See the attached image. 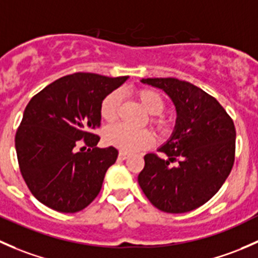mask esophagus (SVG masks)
Wrapping results in <instances>:
<instances>
[{"instance_id": "esophagus-1", "label": "esophagus", "mask_w": 258, "mask_h": 258, "mask_svg": "<svg viewBox=\"0 0 258 258\" xmlns=\"http://www.w3.org/2000/svg\"><path fill=\"white\" fill-rule=\"evenodd\" d=\"M118 158L120 159V160H125V159L129 158V155H128V154H126V153H124V151H119Z\"/></svg>"}]
</instances>
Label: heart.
Returning a JSON list of instances; mask_svg holds the SVG:
<instances>
[{"label":"heart","instance_id":"b5f03b06","mask_svg":"<svg viewBox=\"0 0 258 258\" xmlns=\"http://www.w3.org/2000/svg\"><path fill=\"white\" fill-rule=\"evenodd\" d=\"M137 98L139 99L140 104L144 109L151 115H158L164 110V99L158 92L151 89H139L137 92ZM121 94L120 92L115 90L108 95L100 103V116L103 120L111 123L118 116L119 107H120ZM151 124L160 132H164L168 128L169 123L165 118L161 116H154L151 118ZM104 142L110 147H114L124 153H137L144 149H148L153 144V134L148 130H133L125 125H114L105 130Z\"/></svg>","mask_w":258,"mask_h":258}]
</instances>
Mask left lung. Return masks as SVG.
<instances>
[{
  "label": "left lung",
  "mask_w": 258,
  "mask_h": 258,
  "mask_svg": "<svg viewBox=\"0 0 258 258\" xmlns=\"http://www.w3.org/2000/svg\"><path fill=\"white\" fill-rule=\"evenodd\" d=\"M142 83L168 94L176 123L168 142L144 156L138 176L143 192L156 209L182 214L200 208L220 190L235 161L232 119L214 97L176 78H143ZM177 161L174 167L171 163Z\"/></svg>",
  "instance_id": "1"
}]
</instances>
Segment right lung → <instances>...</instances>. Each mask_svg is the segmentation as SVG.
Returning a JSON list of instances; mask_svg holds the SVG:
<instances>
[{"label": "right lung", "instance_id": "add662e5", "mask_svg": "<svg viewBox=\"0 0 258 258\" xmlns=\"http://www.w3.org/2000/svg\"><path fill=\"white\" fill-rule=\"evenodd\" d=\"M128 78L74 73L30 100L15 144L21 174L39 203L59 212H78L97 198L118 158L114 147L97 148L100 103ZM82 144L89 149L78 151Z\"/></svg>", "mask_w": 258, "mask_h": 258}]
</instances>
